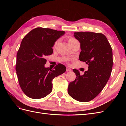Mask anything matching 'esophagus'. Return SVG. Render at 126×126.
<instances>
[{
  "label": "esophagus",
  "instance_id": "esophagus-1",
  "mask_svg": "<svg viewBox=\"0 0 126 126\" xmlns=\"http://www.w3.org/2000/svg\"><path fill=\"white\" fill-rule=\"evenodd\" d=\"M71 69L69 67H67L66 68V71H71Z\"/></svg>",
  "mask_w": 126,
  "mask_h": 126
}]
</instances>
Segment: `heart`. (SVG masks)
I'll return each instance as SVG.
<instances>
[{"label":"heart","mask_w":126,"mask_h":126,"mask_svg":"<svg viewBox=\"0 0 126 126\" xmlns=\"http://www.w3.org/2000/svg\"><path fill=\"white\" fill-rule=\"evenodd\" d=\"M76 41H77V40H76L75 38H74L71 37H68V43H69V44L72 43H73V42ZM59 41H60V39H57L55 41L54 45H53V48H55L58 45V44H59Z\"/></svg>","instance_id":"obj_1"}]
</instances>
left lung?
<instances>
[{
    "mask_svg": "<svg viewBox=\"0 0 126 126\" xmlns=\"http://www.w3.org/2000/svg\"><path fill=\"white\" fill-rule=\"evenodd\" d=\"M74 36L80 43L79 60L88 64V70L80 75L78 70L73 69L76 77L69 84L68 92L76 100L88 102L98 96L108 81L112 68V50L101 33L76 32Z\"/></svg>",
    "mask_w": 126,
    "mask_h": 126,
    "instance_id": "left-lung-1",
    "label": "left lung"
}]
</instances>
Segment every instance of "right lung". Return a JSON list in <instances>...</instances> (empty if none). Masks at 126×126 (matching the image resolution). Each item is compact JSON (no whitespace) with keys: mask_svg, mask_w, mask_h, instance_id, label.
<instances>
[{"mask_svg":"<svg viewBox=\"0 0 126 126\" xmlns=\"http://www.w3.org/2000/svg\"><path fill=\"white\" fill-rule=\"evenodd\" d=\"M64 33V31L38 27L22 39L17 54L16 70L21 89L27 96L45 97L51 92L53 79L66 71V67L61 63L52 70L45 67L46 57L52 54L55 41Z\"/></svg>","mask_w":126,"mask_h":126,"instance_id":"obj_1","label":"right lung"}]
</instances>
